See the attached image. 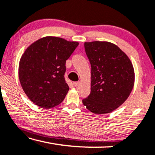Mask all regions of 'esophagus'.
<instances>
[{"instance_id": "34e87169", "label": "esophagus", "mask_w": 155, "mask_h": 155, "mask_svg": "<svg viewBox=\"0 0 155 155\" xmlns=\"http://www.w3.org/2000/svg\"><path fill=\"white\" fill-rule=\"evenodd\" d=\"M79 84H80L79 82H73V85L75 87H78V85H79Z\"/></svg>"}]
</instances>
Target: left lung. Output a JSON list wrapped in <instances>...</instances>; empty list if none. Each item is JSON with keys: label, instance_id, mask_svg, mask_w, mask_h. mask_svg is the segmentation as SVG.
<instances>
[{"label": "left lung", "instance_id": "left-lung-1", "mask_svg": "<svg viewBox=\"0 0 155 155\" xmlns=\"http://www.w3.org/2000/svg\"><path fill=\"white\" fill-rule=\"evenodd\" d=\"M91 65V92L82 103L97 114L113 111L128 99L135 82V73L128 56L108 41L84 43Z\"/></svg>", "mask_w": 155, "mask_h": 155}]
</instances>
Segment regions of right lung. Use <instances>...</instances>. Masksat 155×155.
<instances>
[{
    "label": "right lung",
    "mask_w": 155,
    "mask_h": 155,
    "mask_svg": "<svg viewBox=\"0 0 155 155\" xmlns=\"http://www.w3.org/2000/svg\"><path fill=\"white\" fill-rule=\"evenodd\" d=\"M79 43L60 37L41 38L27 48L19 63V79L29 99L49 109L63 101L69 90L65 62Z\"/></svg>",
    "instance_id": "1"
}]
</instances>
